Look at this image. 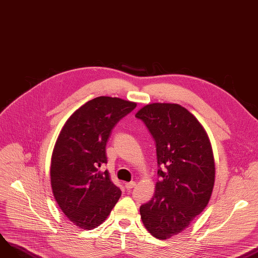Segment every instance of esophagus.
<instances>
[{
	"instance_id": "esophagus-1",
	"label": "esophagus",
	"mask_w": 258,
	"mask_h": 258,
	"mask_svg": "<svg viewBox=\"0 0 258 258\" xmlns=\"http://www.w3.org/2000/svg\"><path fill=\"white\" fill-rule=\"evenodd\" d=\"M136 185H137L136 181H128V182H125V188L128 189V190H130V189H132L133 187H136Z\"/></svg>"
}]
</instances>
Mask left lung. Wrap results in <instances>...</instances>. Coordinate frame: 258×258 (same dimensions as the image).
Here are the masks:
<instances>
[{
	"mask_svg": "<svg viewBox=\"0 0 258 258\" xmlns=\"http://www.w3.org/2000/svg\"><path fill=\"white\" fill-rule=\"evenodd\" d=\"M136 116L155 140L161 177L151 201L140 208L141 218L152 236L165 240L189 227L209 203L215 181L212 146L199 119L178 104L146 105Z\"/></svg>",
	"mask_w": 258,
	"mask_h": 258,
	"instance_id": "obj_1",
	"label": "left lung"
}]
</instances>
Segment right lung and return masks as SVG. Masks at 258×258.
<instances>
[{
    "label": "right lung",
    "mask_w": 258,
    "mask_h": 258,
    "mask_svg": "<svg viewBox=\"0 0 258 258\" xmlns=\"http://www.w3.org/2000/svg\"><path fill=\"white\" fill-rule=\"evenodd\" d=\"M137 107L118 97L99 96L66 120L55 142L50 166L54 200L70 222L83 230L103 224L121 195L108 171L106 144L116 122Z\"/></svg>",
    "instance_id": "add662e5"
}]
</instances>
